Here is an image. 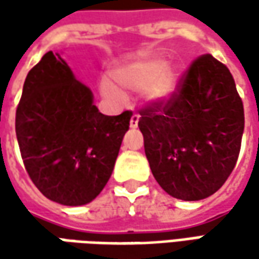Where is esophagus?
<instances>
[{
  "mask_svg": "<svg viewBox=\"0 0 259 259\" xmlns=\"http://www.w3.org/2000/svg\"><path fill=\"white\" fill-rule=\"evenodd\" d=\"M138 121H140V115L133 114L131 121H130V126H131V128H137V126H138Z\"/></svg>",
  "mask_w": 259,
  "mask_h": 259,
  "instance_id": "1",
  "label": "esophagus"
}]
</instances>
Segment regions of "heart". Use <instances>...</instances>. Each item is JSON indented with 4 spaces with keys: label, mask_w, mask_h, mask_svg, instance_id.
I'll return each instance as SVG.
<instances>
[{
    "label": "heart",
    "mask_w": 259,
    "mask_h": 259,
    "mask_svg": "<svg viewBox=\"0 0 259 259\" xmlns=\"http://www.w3.org/2000/svg\"><path fill=\"white\" fill-rule=\"evenodd\" d=\"M112 76L121 88L137 92L144 91L151 101L167 99L179 82L177 70L167 66V59L161 55L144 56L131 63L119 66L115 69ZM101 92L114 101L122 99L119 89L109 80L101 82Z\"/></svg>",
    "instance_id": "1"
}]
</instances>
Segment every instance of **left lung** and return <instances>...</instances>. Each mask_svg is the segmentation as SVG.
I'll list each match as a JSON object with an SVG mask.
<instances>
[{"mask_svg":"<svg viewBox=\"0 0 259 259\" xmlns=\"http://www.w3.org/2000/svg\"><path fill=\"white\" fill-rule=\"evenodd\" d=\"M138 126L157 183L170 196L200 200L232 173L244 134V104L229 69L199 56L167 101L140 111Z\"/></svg>","mask_w":259,"mask_h":259,"instance_id":"1","label":"left lung"}]
</instances>
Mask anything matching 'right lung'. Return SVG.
Returning a JSON list of instances; mask_svg holds the SVG:
<instances>
[{
    "label": "right lung",
    "instance_id": "right-lung-1",
    "mask_svg": "<svg viewBox=\"0 0 259 259\" xmlns=\"http://www.w3.org/2000/svg\"><path fill=\"white\" fill-rule=\"evenodd\" d=\"M131 111L101 114L91 89L59 53L47 52L28 72L15 112L24 167L47 199L65 206L92 202L108 183Z\"/></svg>",
    "mask_w": 259,
    "mask_h": 259
}]
</instances>
